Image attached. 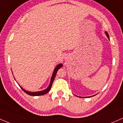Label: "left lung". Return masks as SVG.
<instances>
[{"label":"left lung","instance_id":"left-lung-1","mask_svg":"<svg viewBox=\"0 0 123 123\" xmlns=\"http://www.w3.org/2000/svg\"><path fill=\"white\" fill-rule=\"evenodd\" d=\"M105 35H107V38H108V39H109V36H108V33H107V32H105Z\"/></svg>","mask_w":123,"mask_h":123}]
</instances>
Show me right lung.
I'll use <instances>...</instances> for the list:
<instances>
[{
    "label": "right lung",
    "instance_id": "right-lung-1",
    "mask_svg": "<svg viewBox=\"0 0 123 123\" xmlns=\"http://www.w3.org/2000/svg\"><path fill=\"white\" fill-rule=\"evenodd\" d=\"M62 64H58V65L56 66V68H55V69H54V72H53L52 75V77H51V81H50L49 85V86H48L47 88L45 89V90H43V91H38V92H30V91H26L25 90H24V89L23 88H22L20 86V87L21 88L22 90L25 92L27 94H28V95H32V96H39V95H45V94H46V93H48V92H49V91H50V90H51V86H52V85L53 82H54V79H55V76H56V72H57L58 69H59V68H62Z\"/></svg>",
    "mask_w": 123,
    "mask_h": 123
}]
</instances>
